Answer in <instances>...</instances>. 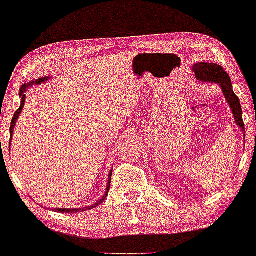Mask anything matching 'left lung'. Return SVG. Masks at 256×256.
<instances>
[{"mask_svg":"<svg viewBox=\"0 0 256 256\" xmlns=\"http://www.w3.org/2000/svg\"><path fill=\"white\" fill-rule=\"evenodd\" d=\"M192 70H194L196 78L200 82L220 84L226 98H227L229 106L232 108L234 118L236 119V124L238 126H240L242 130L245 135V126L244 121H242L240 98H238L237 95L234 93L232 87V80H230V77L228 76V74L226 72L222 66L216 64L198 62V64L192 66Z\"/></svg>","mask_w":256,"mask_h":256,"instance_id":"obj_1","label":"left lung"}]
</instances>
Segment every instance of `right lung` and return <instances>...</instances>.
<instances>
[{
  "label": "right lung",
  "mask_w": 256,
  "mask_h": 256,
  "mask_svg": "<svg viewBox=\"0 0 256 256\" xmlns=\"http://www.w3.org/2000/svg\"><path fill=\"white\" fill-rule=\"evenodd\" d=\"M45 80H48V78H46V77H44V78H40V79H37V80H36V84L43 82H45ZM32 84H34V82H30V84H28V85H24V86L22 87V88H20V93H19V95H20V98H22V106H20V108H18V110H16V111L14 112V118H12V120H11V126H10V142H9L10 144H11V138H12V135H14V128L16 121V119L19 118V114H20V113H22V108H24V100H26V95H24V90H26L29 86L32 85ZM111 176H112V172L110 174V176H108V188H106V194H104L103 198H100L98 203H95L94 205H90V206H88V208H76V210H72V208H56V211L58 213H66V212H69V213H76V212H84V211H87V210H92V208H96V206H98V205L102 204L103 200H106V196H108V190H110Z\"/></svg>",
  "instance_id": "add662e5"
}]
</instances>
